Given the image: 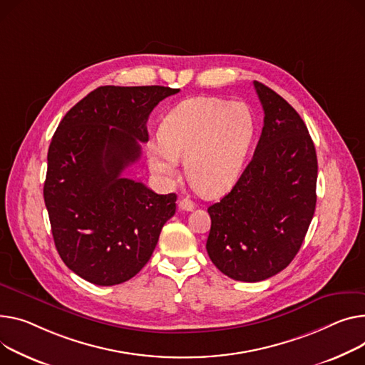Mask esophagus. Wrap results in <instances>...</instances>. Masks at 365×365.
I'll return each instance as SVG.
<instances>
[{"instance_id": "obj_1", "label": "esophagus", "mask_w": 365, "mask_h": 365, "mask_svg": "<svg viewBox=\"0 0 365 365\" xmlns=\"http://www.w3.org/2000/svg\"><path fill=\"white\" fill-rule=\"evenodd\" d=\"M193 208H195V204H193L190 200L183 198V200L179 201V210L180 211H192Z\"/></svg>"}]
</instances>
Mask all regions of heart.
<instances>
[{
    "mask_svg": "<svg viewBox=\"0 0 365 365\" xmlns=\"http://www.w3.org/2000/svg\"><path fill=\"white\" fill-rule=\"evenodd\" d=\"M255 130V114L245 103L189 98L163 118L160 145L148 147V163L158 176L175 179L178 163L185 161L192 187L204 197H217L239 178Z\"/></svg>",
    "mask_w": 365,
    "mask_h": 365,
    "instance_id": "b5f03b06",
    "label": "heart"
}]
</instances>
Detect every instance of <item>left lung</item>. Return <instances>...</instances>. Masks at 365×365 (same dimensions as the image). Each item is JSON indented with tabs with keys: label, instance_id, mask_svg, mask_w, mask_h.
<instances>
[{
	"label": "left lung",
	"instance_id": "8db88e82",
	"mask_svg": "<svg viewBox=\"0 0 365 365\" xmlns=\"http://www.w3.org/2000/svg\"><path fill=\"white\" fill-rule=\"evenodd\" d=\"M264 126L252 160L226 197L208 208L210 259L223 274L261 282L298 254L315 211L317 154L297 110L254 82Z\"/></svg>",
	"mask_w": 365,
	"mask_h": 365
}]
</instances>
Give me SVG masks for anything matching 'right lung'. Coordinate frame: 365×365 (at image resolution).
Listing matches in <instances>:
<instances>
[{
    "instance_id": "add662e5",
    "label": "right lung",
    "mask_w": 365,
    "mask_h": 365,
    "mask_svg": "<svg viewBox=\"0 0 365 365\" xmlns=\"http://www.w3.org/2000/svg\"><path fill=\"white\" fill-rule=\"evenodd\" d=\"M179 89L100 86L60 121L48 150L43 200L56 248L68 269L100 286L120 284L147 264L176 193L158 195L123 178L148 142L154 107Z\"/></svg>"
}]
</instances>
